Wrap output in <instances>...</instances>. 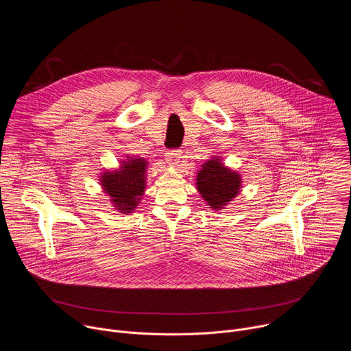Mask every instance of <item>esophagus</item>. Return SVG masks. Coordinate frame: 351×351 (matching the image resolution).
Instances as JSON below:
<instances>
[{
	"label": "esophagus",
	"instance_id": "1",
	"mask_svg": "<svg viewBox=\"0 0 351 351\" xmlns=\"http://www.w3.org/2000/svg\"><path fill=\"white\" fill-rule=\"evenodd\" d=\"M180 158H182V152L180 149H169V152L165 153V160L169 165H179L180 162Z\"/></svg>",
	"mask_w": 351,
	"mask_h": 351
}]
</instances>
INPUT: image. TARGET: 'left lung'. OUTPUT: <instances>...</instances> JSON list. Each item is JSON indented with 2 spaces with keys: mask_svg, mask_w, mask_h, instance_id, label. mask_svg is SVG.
Masks as SVG:
<instances>
[{
  "mask_svg": "<svg viewBox=\"0 0 351 351\" xmlns=\"http://www.w3.org/2000/svg\"><path fill=\"white\" fill-rule=\"evenodd\" d=\"M240 175L214 158L203 165L197 173V189L214 210L223 208L240 191Z\"/></svg>",
  "mask_w": 351,
  "mask_h": 351,
  "instance_id": "left-lung-1",
  "label": "left lung"
}]
</instances>
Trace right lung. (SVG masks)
<instances>
[{"instance_id": "1", "label": "right lung", "mask_w": 351, "mask_h": 351, "mask_svg": "<svg viewBox=\"0 0 351 351\" xmlns=\"http://www.w3.org/2000/svg\"><path fill=\"white\" fill-rule=\"evenodd\" d=\"M122 164L121 169L106 172L101 176V184L114 207L119 213L129 214L137 207L144 193L147 161L128 156Z\"/></svg>"}]
</instances>
